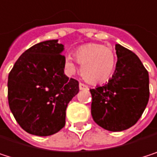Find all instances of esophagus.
Returning a JSON list of instances; mask_svg holds the SVG:
<instances>
[{
	"label": "esophagus",
	"instance_id": "esophagus-1",
	"mask_svg": "<svg viewBox=\"0 0 157 157\" xmlns=\"http://www.w3.org/2000/svg\"><path fill=\"white\" fill-rule=\"evenodd\" d=\"M79 88H80V90H88V86L82 83L79 84Z\"/></svg>",
	"mask_w": 157,
	"mask_h": 157
}]
</instances>
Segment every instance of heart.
Returning a JSON list of instances; mask_svg holds the SVG:
<instances>
[{
    "label": "heart",
    "mask_w": 157,
    "mask_h": 157,
    "mask_svg": "<svg viewBox=\"0 0 157 157\" xmlns=\"http://www.w3.org/2000/svg\"><path fill=\"white\" fill-rule=\"evenodd\" d=\"M73 58L81 65V75L91 85L107 82L114 72L116 59L112 49L102 44L90 43L78 48ZM65 67L70 72L75 71V65L71 57H66Z\"/></svg>",
    "instance_id": "heart-1"
}]
</instances>
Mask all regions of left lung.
<instances>
[{"label": "left lung", "mask_w": 157, "mask_h": 157, "mask_svg": "<svg viewBox=\"0 0 157 157\" xmlns=\"http://www.w3.org/2000/svg\"><path fill=\"white\" fill-rule=\"evenodd\" d=\"M117 63L107 84L90 89L91 114L105 130L121 132L133 126L144 113L149 100V74L130 49L115 46Z\"/></svg>", "instance_id": "1"}]
</instances>
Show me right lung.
<instances>
[{
    "label": "right lung",
    "instance_id": "right-lung-1",
    "mask_svg": "<svg viewBox=\"0 0 157 157\" xmlns=\"http://www.w3.org/2000/svg\"><path fill=\"white\" fill-rule=\"evenodd\" d=\"M64 46L58 39L32 46L16 60L8 76V102L26 132L49 136L65 125L66 109L79 83L64 74Z\"/></svg>",
    "mask_w": 157,
    "mask_h": 157
}]
</instances>
